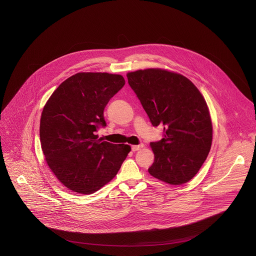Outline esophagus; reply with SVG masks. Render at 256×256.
<instances>
[{"label": "esophagus", "instance_id": "obj_1", "mask_svg": "<svg viewBox=\"0 0 256 256\" xmlns=\"http://www.w3.org/2000/svg\"><path fill=\"white\" fill-rule=\"evenodd\" d=\"M143 148V144H140V145H136V146H132V152H137L139 150H141Z\"/></svg>", "mask_w": 256, "mask_h": 256}]
</instances>
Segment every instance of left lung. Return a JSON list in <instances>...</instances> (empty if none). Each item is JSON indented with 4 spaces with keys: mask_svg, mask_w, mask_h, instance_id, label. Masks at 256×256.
I'll return each instance as SVG.
<instances>
[{
    "mask_svg": "<svg viewBox=\"0 0 256 256\" xmlns=\"http://www.w3.org/2000/svg\"><path fill=\"white\" fill-rule=\"evenodd\" d=\"M154 126L163 124V138L150 142L154 178L172 185L191 180L206 161L212 144L206 102L191 80L162 69L126 74Z\"/></svg>",
    "mask_w": 256,
    "mask_h": 256,
    "instance_id": "1",
    "label": "left lung"
}]
</instances>
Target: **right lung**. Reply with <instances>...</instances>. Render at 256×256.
<instances>
[{
	"label": "right lung",
	"instance_id": "right-lung-1",
	"mask_svg": "<svg viewBox=\"0 0 256 256\" xmlns=\"http://www.w3.org/2000/svg\"><path fill=\"white\" fill-rule=\"evenodd\" d=\"M124 86L121 74L78 73L64 80L46 102L40 142L50 169L69 190L95 193L117 174L130 152L95 135L106 122L104 110Z\"/></svg>",
	"mask_w": 256,
	"mask_h": 256
}]
</instances>
